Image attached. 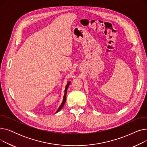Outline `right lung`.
Returning a JSON list of instances; mask_svg holds the SVG:
<instances>
[{
    "instance_id": "1",
    "label": "right lung",
    "mask_w": 147,
    "mask_h": 147,
    "mask_svg": "<svg viewBox=\"0 0 147 147\" xmlns=\"http://www.w3.org/2000/svg\"><path fill=\"white\" fill-rule=\"evenodd\" d=\"M69 84H70V82H68L67 83V85H66V86H65V94H64V98H63V102H62V104H61L60 107H59L58 110L57 111V112H56V113L58 112L59 111H60V110H61L62 109H63V106H64V104H65V101H66V95H67V89H68V86H69Z\"/></svg>"
}]
</instances>
